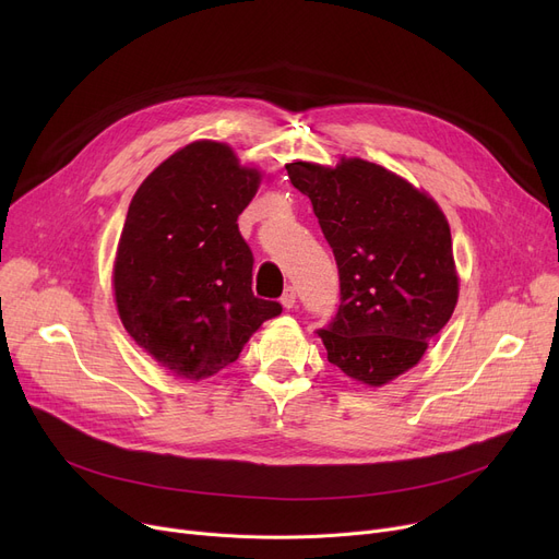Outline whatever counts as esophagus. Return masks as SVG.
<instances>
[{"mask_svg":"<svg viewBox=\"0 0 559 559\" xmlns=\"http://www.w3.org/2000/svg\"><path fill=\"white\" fill-rule=\"evenodd\" d=\"M281 304H283V308H295V304H297V289L292 287V285H287L285 287V292H283V297H281Z\"/></svg>","mask_w":559,"mask_h":559,"instance_id":"obj_1","label":"esophagus"}]
</instances>
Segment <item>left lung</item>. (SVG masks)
I'll use <instances>...</instances> for the list:
<instances>
[{"mask_svg": "<svg viewBox=\"0 0 559 559\" xmlns=\"http://www.w3.org/2000/svg\"><path fill=\"white\" fill-rule=\"evenodd\" d=\"M312 201L340 272V308L317 331L329 362L380 388L415 367L457 304L451 228L439 205L362 158L285 165Z\"/></svg>", "mask_w": 559, "mask_h": 559, "instance_id": "obj_1", "label": "left lung"}]
</instances>
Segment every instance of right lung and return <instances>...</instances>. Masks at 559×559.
I'll return each instance as SVG.
<instances>
[{
    "mask_svg": "<svg viewBox=\"0 0 559 559\" xmlns=\"http://www.w3.org/2000/svg\"><path fill=\"white\" fill-rule=\"evenodd\" d=\"M260 179L228 144L197 140L131 199L112 267L115 304L135 344L174 376H215L283 310L253 297V253L238 228Z\"/></svg>",
    "mask_w": 559,
    "mask_h": 559,
    "instance_id": "right-lung-1",
    "label": "right lung"
}]
</instances>
